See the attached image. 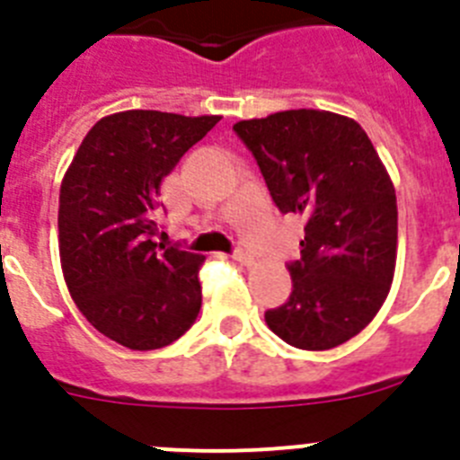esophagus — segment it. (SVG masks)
Here are the masks:
<instances>
[{
	"mask_svg": "<svg viewBox=\"0 0 460 460\" xmlns=\"http://www.w3.org/2000/svg\"><path fill=\"white\" fill-rule=\"evenodd\" d=\"M234 260H237L239 265H251V262H253V258H251V255L242 249L234 251Z\"/></svg>",
	"mask_w": 460,
	"mask_h": 460,
	"instance_id": "1",
	"label": "esophagus"
}]
</instances>
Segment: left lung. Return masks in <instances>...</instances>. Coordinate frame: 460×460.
<instances>
[{
    "label": "left lung",
    "mask_w": 460,
    "mask_h": 460,
    "mask_svg": "<svg viewBox=\"0 0 460 460\" xmlns=\"http://www.w3.org/2000/svg\"><path fill=\"white\" fill-rule=\"evenodd\" d=\"M271 200L304 218L292 295L267 327L299 350H332L367 327L396 270V190L367 131L329 110H283L233 126Z\"/></svg>",
    "instance_id": "left-lung-1"
}]
</instances>
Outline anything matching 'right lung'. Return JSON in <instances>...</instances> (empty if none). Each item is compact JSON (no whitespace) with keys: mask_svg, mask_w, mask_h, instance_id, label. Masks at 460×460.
Instances as JSON below:
<instances>
[{"mask_svg":"<svg viewBox=\"0 0 460 460\" xmlns=\"http://www.w3.org/2000/svg\"><path fill=\"white\" fill-rule=\"evenodd\" d=\"M124 110L89 128L59 189V260L93 329L131 350H158L193 327L205 255L156 243L161 184L218 124Z\"/></svg>","mask_w":460,"mask_h":460,"instance_id":"right-lung-1","label":"right lung"}]
</instances>
